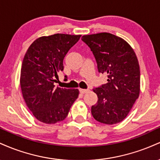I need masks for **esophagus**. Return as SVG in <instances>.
I'll return each instance as SVG.
<instances>
[{
	"label": "esophagus",
	"instance_id": "34e87169",
	"mask_svg": "<svg viewBox=\"0 0 160 160\" xmlns=\"http://www.w3.org/2000/svg\"><path fill=\"white\" fill-rule=\"evenodd\" d=\"M89 91L88 89H80V93H82V94H84V93H86L87 92Z\"/></svg>",
	"mask_w": 160,
	"mask_h": 160
}]
</instances>
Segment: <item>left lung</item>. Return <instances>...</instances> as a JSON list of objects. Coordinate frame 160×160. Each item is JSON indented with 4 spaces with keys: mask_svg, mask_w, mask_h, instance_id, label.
Masks as SVG:
<instances>
[{
    "mask_svg": "<svg viewBox=\"0 0 160 160\" xmlns=\"http://www.w3.org/2000/svg\"><path fill=\"white\" fill-rule=\"evenodd\" d=\"M82 40L92 52L99 73L107 75V83L95 88L98 102L92 115L102 123L123 120L140 92V68L133 49L126 40L110 33L84 35Z\"/></svg>",
    "mask_w": 160,
    "mask_h": 160,
    "instance_id": "obj_1",
    "label": "left lung"
}]
</instances>
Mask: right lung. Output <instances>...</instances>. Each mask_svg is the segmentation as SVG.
<instances>
[{
    "label": "right lung",
    "mask_w": 160,
    "mask_h": 160,
    "mask_svg": "<svg viewBox=\"0 0 160 160\" xmlns=\"http://www.w3.org/2000/svg\"><path fill=\"white\" fill-rule=\"evenodd\" d=\"M81 35L41 37L28 49L22 64L20 86L28 108L38 120L53 124L64 120L78 98V89L55 88L63 60Z\"/></svg>",
    "instance_id": "obj_1"
}]
</instances>
